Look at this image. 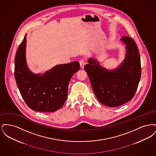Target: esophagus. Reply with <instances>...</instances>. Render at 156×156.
Instances as JSON below:
<instances>
[{
  "instance_id": "obj_1",
  "label": "esophagus",
  "mask_w": 156,
  "mask_h": 156,
  "mask_svg": "<svg viewBox=\"0 0 156 156\" xmlns=\"http://www.w3.org/2000/svg\"><path fill=\"white\" fill-rule=\"evenodd\" d=\"M80 68H81V69H83V67H84L85 64V60H84V59H81V60H80Z\"/></svg>"
}]
</instances>
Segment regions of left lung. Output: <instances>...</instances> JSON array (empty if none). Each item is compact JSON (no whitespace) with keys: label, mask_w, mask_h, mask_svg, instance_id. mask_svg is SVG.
<instances>
[{"label":"left lung","mask_w":156,"mask_h":156,"mask_svg":"<svg viewBox=\"0 0 156 156\" xmlns=\"http://www.w3.org/2000/svg\"><path fill=\"white\" fill-rule=\"evenodd\" d=\"M120 41L126 45V55L116 68L108 69L93 58H89L84 67L97 99L108 107H116L130 101L141 77L140 57L133 39L123 36Z\"/></svg>","instance_id":"8db88e82"}]
</instances>
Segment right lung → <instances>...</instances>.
<instances>
[{
	"mask_svg": "<svg viewBox=\"0 0 156 156\" xmlns=\"http://www.w3.org/2000/svg\"><path fill=\"white\" fill-rule=\"evenodd\" d=\"M26 35L19 46L15 59V76L20 94L34 111L53 112L61 108L68 97V83L80 69L74 61L57 65L43 74H34L27 67Z\"/></svg>",
	"mask_w": 156,
	"mask_h": 156,
	"instance_id": "right-lung-1",
	"label": "right lung"
}]
</instances>
